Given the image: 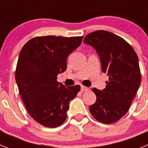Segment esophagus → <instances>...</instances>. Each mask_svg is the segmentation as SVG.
<instances>
[{"label":"esophagus","mask_w":148,"mask_h":148,"mask_svg":"<svg viewBox=\"0 0 148 148\" xmlns=\"http://www.w3.org/2000/svg\"><path fill=\"white\" fill-rule=\"evenodd\" d=\"M82 88H81V90H82V92H86V91H88V90H90V88L89 87H84V86H82Z\"/></svg>","instance_id":"esophagus-1"}]
</instances>
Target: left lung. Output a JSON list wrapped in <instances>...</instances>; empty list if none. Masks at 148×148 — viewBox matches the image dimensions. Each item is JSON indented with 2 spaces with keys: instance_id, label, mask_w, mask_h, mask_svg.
I'll use <instances>...</instances> for the list:
<instances>
[{
  "instance_id": "1",
  "label": "left lung",
  "mask_w": 148,
  "mask_h": 148,
  "mask_svg": "<svg viewBox=\"0 0 148 148\" xmlns=\"http://www.w3.org/2000/svg\"><path fill=\"white\" fill-rule=\"evenodd\" d=\"M84 43L95 49L101 70L109 76L104 90L92 89L96 101L90 112L100 122L112 124L126 114L140 86L138 56L126 40L104 30L88 34Z\"/></svg>"
}]
</instances>
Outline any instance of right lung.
<instances>
[{
    "instance_id": "obj_1",
    "label": "right lung",
    "mask_w": 148,
    "mask_h": 148,
    "mask_svg": "<svg viewBox=\"0 0 148 148\" xmlns=\"http://www.w3.org/2000/svg\"><path fill=\"white\" fill-rule=\"evenodd\" d=\"M82 37L48 35L29 40L18 57L15 81L29 114L47 127L64 122L69 103L81 90L65 87L57 75L66 70L68 56L82 42Z\"/></svg>"
}]
</instances>
